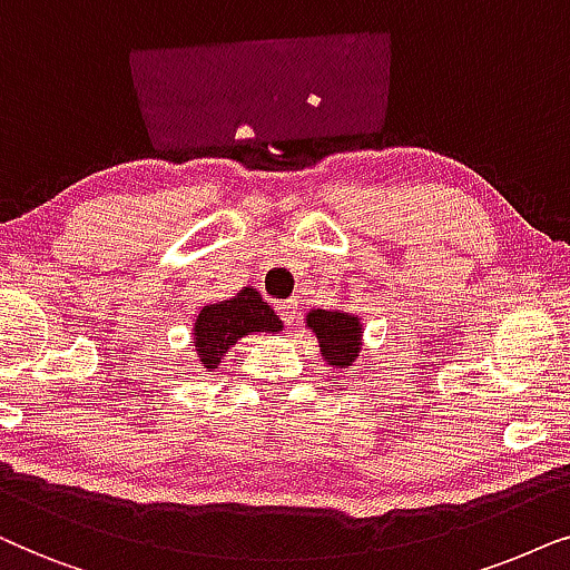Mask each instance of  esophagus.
Masks as SVG:
<instances>
[{
	"mask_svg": "<svg viewBox=\"0 0 570 570\" xmlns=\"http://www.w3.org/2000/svg\"><path fill=\"white\" fill-rule=\"evenodd\" d=\"M276 313L281 315V321H284L286 325H292L294 321H297V299H284V302H276Z\"/></svg>",
	"mask_w": 570,
	"mask_h": 570,
	"instance_id": "1",
	"label": "esophagus"
}]
</instances>
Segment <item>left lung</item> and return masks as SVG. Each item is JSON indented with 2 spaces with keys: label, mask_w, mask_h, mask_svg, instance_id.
<instances>
[{
  "label": "left lung",
  "mask_w": 570,
  "mask_h": 570,
  "mask_svg": "<svg viewBox=\"0 0 570 570\" xmlns=\"http://www.w3.org/2000/svg\"><path fill=\"white\" fill-rule=\"evenodd\" d=\"M307 325L315 331L325 360L336 367H348L354 356H360V317L338 309H313L307 315Z\"/></svg>",
  "instance_id": "1"
}]
</instances>
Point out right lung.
Here are the masks:
<instances>
[{
    "mask_svg": "<svg viewBox=\"0 0 570 570\" xmlns=\"http://www.w3.org/2000/svg\"><path fill=\"white\" fill-rule=\"evenodd\" d=\"M284 325L255 289H242L237 297L200 309L195 323L197 354L203 367L214 370L229 346L255 331H281Z\"/></svg>",
    "mask_w": 570,
    "mask_h": 570,
    "instance_id": "right-lung-1",
    "label": "right lung"
}]
</instances>
